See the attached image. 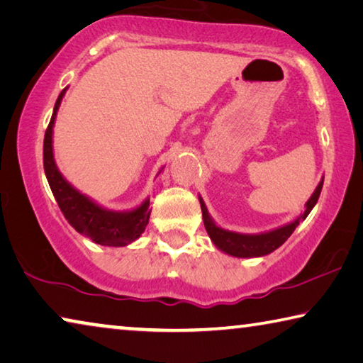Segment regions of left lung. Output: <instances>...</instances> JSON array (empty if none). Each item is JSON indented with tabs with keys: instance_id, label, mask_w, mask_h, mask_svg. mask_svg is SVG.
<instances>
[{
	"instance_id": "left-lung-1",
	"label": "left lung",
	"mask_w": 363,
	"mask_h": 363,
	"mask_svg": "<svg viewBox=\"0 0 363 363\" xmlns=\"http://www.w3.org/2000/svg\"><path fill=\"white\" fill-rule=\"evenodd\" d=\"M321 187H323V177H321L318 186H316L315 192L312 194V197L307 200L306 211H303L298 218H296L294 221L287 223V224H284V226L272 229V231L258 233V234L235 233V231H229V229H223L221 226H218L215 220L210 216L208 208H206L203 199L199 195L200 206H202L205 229L210 235L211 242L215 244L221 252H224V254H228L231 257H238V258L264 257V255L272 254V252H274L278 247L283 245L287 240V238H289V235L296 231L298 223L306 220V218L308 216V213L312 211L316 202H318Z\"/></svg>"
}]
</instances>
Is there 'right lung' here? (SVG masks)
Segmentation results:
<instances>
[{"label": "right lung", "mask_w": 363, "mask_h": 363, "mask_svg": "<svg viewBox=\"0 0 363 363\" xmlns=\"http://www.w3.org/2000/svg\"><path fill=\"white\" fill-rule=\"evenodd\" d=\"M66 90L67 87L61 91L60 96H57L53 109V116H51L43 140V168L51 192H53L56 202L60 205V208L67 223L71 224L77 233L100 245H129L130 242H134L135 239H139L140 234L145 231V226L148 224V220H150L152 213V210L148 208V206H150V199L143 200V202L134 210L114 211L103 208L101 205L94 202V200L87 197V195L79 192L76 187L71 186V184L65 179V176L61 174V171L57 169L53 153V128L57 109H60Z\"/></svg>", "instance_id": "right-lung-1"}]
</instances>
